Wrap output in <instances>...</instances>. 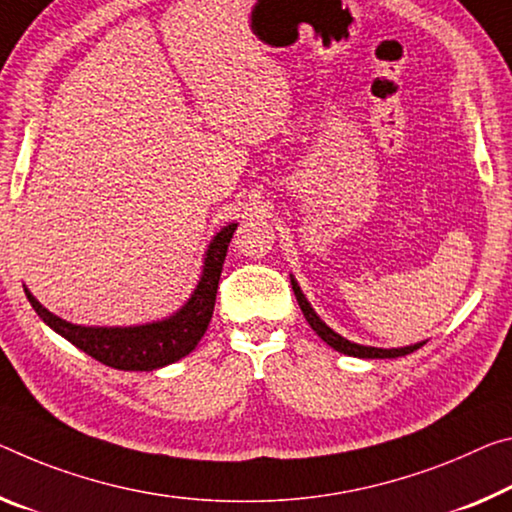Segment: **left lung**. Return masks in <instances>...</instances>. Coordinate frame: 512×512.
Instances as JSON below:
<instances>
[{
	"instance_id": "obj_1",
	"label": "left lung",
	"mask_w": 512,
	"mask_h": 512,
	"mask_svg": "<svg viewBox=\"0 0 512 512\" xmlns=\"http://www.w3.org/2000/svg\"><path fill=\"white\" fill-rule=\"evenodd\" d=\"M289 278H291V289H294V296L298 300L300 310H303V314H305L307 323H310L312 330L323 339V342L335 348V351H339V353L353 355V358H364V360H385V358H401V355H408L412 351H417L419 346L426 344V342H419V344L403 346V348H376V346H364V344L348 342L346 337H342L339 332H335L330 326H326V323L321 321V316L312 310V305L307 303V298H305L303 291H300L294 275H289Z\"/></svg>"
}]
</instances>
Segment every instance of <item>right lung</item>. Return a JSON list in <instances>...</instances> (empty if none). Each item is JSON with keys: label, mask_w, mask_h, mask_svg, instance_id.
I'll use <instances>...</instances> for the list:
<instances>
[{"label": "right lung", "mask_w": 512, "mask_h": 512, "mask_svg": "<svg viewBox=\"0 0 512 512\" xmlns=\"http://www.w3.org/2000/svg\"><path fill=\"white\" fill-rule=\"evenodd\" d=\"M234 230L237 223H230L214 234L207 246L196 289L180 310L161 321L141 323V326H77L40 305L27 287L24 294L47 326L97 362L120 371L161 369L189 355L205 335L214 314L218 280Z\"/></svg>", "instance_id": "add662e5"}]
</instances>
